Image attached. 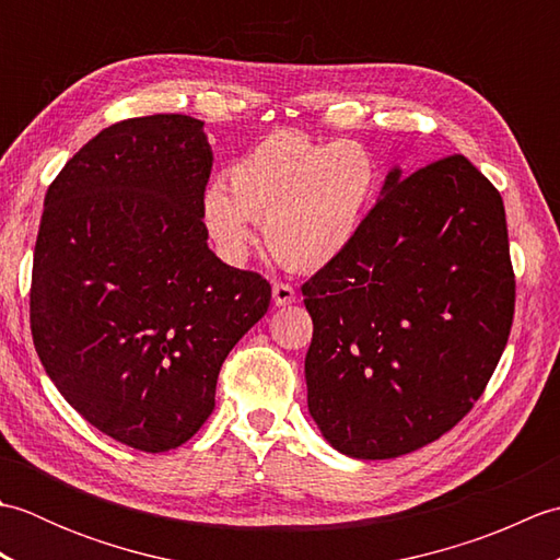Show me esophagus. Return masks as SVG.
<instances>
[{
	"mask_svg": "<svg viewBox=\"0 0 560 560\" xmlns=\"http://www.w3.org/2000/svg\"><path fill=\"white\" fill-rule=\"evenodd\" d=\"M271 295H273V303H277L279 307H281V305H291V303L295 301V291H293V287H289V283H283V281H277V283H273Z\"/></svg>",
	"mask_w": 560,
	"mask_h": 560,
	"instance_id": "obj_1",
	"label": "esophagus"
}]
</instances>
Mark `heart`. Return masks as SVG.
Listing matches in <instances>:
<instances>
[{
	"instance_id": "obj_1",
	"label": "heart",
	"mask_w": 560,
	"mask_h": 560,
	"mask_svg": "<svg viewBox=\"0 0 560 560\" xmlns=\"http://www.w3.org/2000/svg\"><path fill=\"white\" fill-rule=\"evenodd\" d=\"M377 161L359 141H315L295 129L259 139L229 168V189L205 195L209 235L229 259H241L253 225L281 265L323 269L361 233L377 192Z\"/></svg>"
}]
</instances>
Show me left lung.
I'll list each match as a JSON object with an SVG mask.
<instances>
[{"mask_svg":"<svg viewBox=\"0 0 560 560\" xmlns=\"http://www.w3.org/2000/svg\"><path fill=\"white\" fill-rule=\"evenodd\" d=\"M303 295L307 409L329 445L389 459L433 443L483 395L513 327L501 192L462 153L395 168Z\"/></svg>","mask_w":560,"mask_h":560,"instance_id":"left-lung-1","label":"left lung"}]
</instances>
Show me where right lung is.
<instances>
[{"mask_svg":"<svg viewBox=\"0 0 560 560\" xmlns=\"http://www.w3.org/2000/svg\"><path fill=\"white\" fill-rule=\"evenodd\" d=\"M211 161L201 120L129 117L83 144L45 195L35 351L83 419L141 452L199 431L225 355L271 301L265 277L207 245Z\"/></svg>","mask_w":560,"mask_h":560,"instance_id":"obj_1","label":"right lung"}]
</instances>
